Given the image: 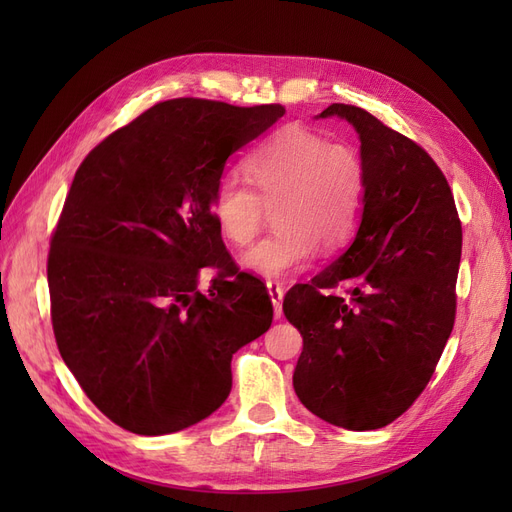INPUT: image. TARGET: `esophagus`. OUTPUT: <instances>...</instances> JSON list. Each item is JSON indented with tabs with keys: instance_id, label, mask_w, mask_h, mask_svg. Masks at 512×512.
Segmentation results:
<instances>
[{
	"instance_id": "1",
	"label": "esophagus",
	"mask_w": 512,
	"mask_h": 512,
	"mask_svg": "<svg viewBox=\"0 0 512 512\" xmlns=\"http://www.w3.org/2000/svg\"><path fill=\"white\" fill-rule=\"evenodd\" d=\"M267 290H269V297H271V303H273V312H275V318H282V301H284V288L277 284V282H269L267 284Z\"/></svg>"
}]
</instances>
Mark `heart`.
Returning <instances> with one entry per match:
<instances>
[{
    "label": "heart",
    "instance_id": "obj_1",
    "mask_svg": "<svg viewBox=\"0 0 512 512\" xmlns=\"http://www.w3.org/2000/svg\"><path fill=\"white\" fill-rule=\"evenodd\" d=\"M245 185L226 175L215 185L211 215L232 245H247L274 209L277 232L241 256V265L265 280H284L307 267L318 245L335 252L361 222L367 173L361 153L346 143L303 128L286 126L245 160Z\"/></svg>",
    "mask_w": 512,
    "mask_h": 512
}]
</instances>
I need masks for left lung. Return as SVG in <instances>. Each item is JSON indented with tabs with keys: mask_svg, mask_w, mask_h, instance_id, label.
Listing matches in <instances>:
<instances>
[{
	"mask_svg": "<svg viewBox=\"0 0 512 512\" xmlns=\"http://www.w3.org/2000/svg\"><path fill=\"white\" fill-rule=\"evenodd\" d=\"M359 134L367 192L348 250L284 299L303 335L301 404L331 425L393 423L423 393L455 324L461 222L438 164L359 106L331 104ZM347 286L346 298L328 290Z\"/></svg>",
	"mask_w": 512,
	"mask_h": 512,
	"instance_id": "8db88e82",
	"label": "left lung"
}]
</instances>
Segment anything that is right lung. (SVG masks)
I'll return each mask as SVG.
<instances>
[{
	"label": "right lung",
	"mask_w": 512,
	"mask_h": 512,
	"mask_svg": "<svg viewBox=\"0 0 512 512\" xmlns=\"http://www.w3.org/2000/svg\"><path fill=\"white\" fill-rule=\"evenodd\" d=\"M286 113L177 98L89 151L49 252L61 359L94 406L138 436L203 421L232 389V354L267 333L269 292L239 273L211 215L226 160ZM219 269L210 292L199 271Z\"/></svg>",
	"instance_id": "obj_1"
}]
</instances>
